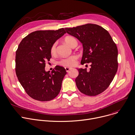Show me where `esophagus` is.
I'll return each instance as SVG.
<instances>
[{
  "label": "esophagus",
  "instance_id": "esophagus-1",
  "mask_svg": "<svg viewBox=\"0 0 135 135\" xmlns=\"http://www.w3.org/2000/svg\"><path fill=\"white\" fill-rule=\"evenodd\" d=\"M65 70H66V71L67 72H69V71H70V70H71L73 69V68H71V67H65Z\"/></svg>",
  "mask_w": 135,
  "mask_h": 135
}]
</instances>
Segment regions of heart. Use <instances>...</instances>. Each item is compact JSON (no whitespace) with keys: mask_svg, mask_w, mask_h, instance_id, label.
I'll list each match as a JSON object with an SVG mask.
<instances>
[{"mask_svg":"<svg viewBox=\"0 0 135 135\" xmlns=\"http://www.w3.org/2000/svg\"><path fill=\"white\" fill-rule=\"evenodd\" d=\"M65 42L70 46L72 47L74 45H77L76 40L72 36H67L64 38ZM56 52V43L52 45L50 48V53L52 55H55ZM77 56L72 55L68 57L64 58L61 60L59 63L64 66H72L75 65L76 63Z\"/></svg>","mask_w":135,"mask_h":135,"instance_id":"b5f03b06","label":"heart"}]
</instances>
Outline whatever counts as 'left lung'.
<instances>
[{"label": "left lung", "instance_id": "8db88e82", "mask_svg": "<svg viewBox=\"0 0 135 135\" xmlns=\"http://www.w3.org/2000/svg\"><path fill=\"white\" fill-rule=\"evenodd\" d=\"M66 32L77 38L83 46L81 64L91 63L87 69H78L75 81L80 92L96 96L109 87L117 72L118 48L111 36L102 26L86 24L65 28Z\"/></svg>", "mask_w": 135, "mask_h": 135}]
</instances>
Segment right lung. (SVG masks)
Returning a JSON list of instances; mask_svg holds the SVG:
<instances>
[{
	"label": "right lung",
	"mask_w": 135,
	"mask_h": 135,
	"mask_svg": "<svg viewBox=\"0 0 135 135\" xmlns=\"http://www.w3.org/2000/svg\"><path fill=\"white\" fill-rule=\"evenodd\" d=\"M66 33L57 30H39L24 38L16 51L15 71L25 92L39 101H49L59 94L65 69L56 66L52 71L45 70L46 62L51 57L50 48Z\"/></svg>",
	"instance_id": "right-lung-1"
}]
</instances>
